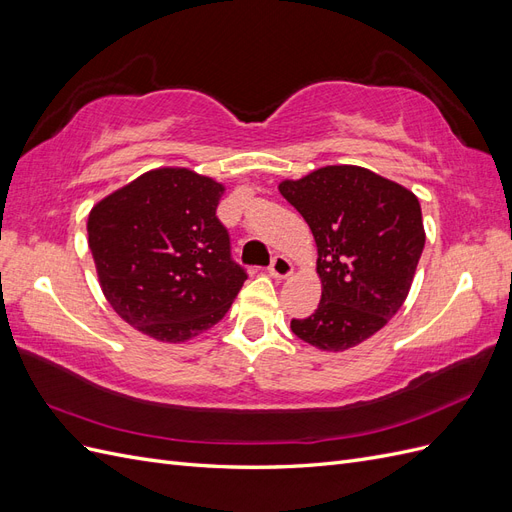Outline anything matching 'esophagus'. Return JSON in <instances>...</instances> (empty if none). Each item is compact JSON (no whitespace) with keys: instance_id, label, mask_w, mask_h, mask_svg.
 Returning <instances> with one entry per match:
<instances>
[{"instance_id":"1","label":"esophagus","mask_w":512,"mask_h":512,"mask_svg":"<svg viewBox=\"0 0 512 512\" xmlns=\"http://www.w3.org/2000/svg\"><path fill=\"white\" fill-rule=\"evenodd\" d=\"M292 271H294L292 262L284 256H275L273 262H271V267H269V275L273 277V280H286V277L292 275Z\"/></svg>"}]
</instances>
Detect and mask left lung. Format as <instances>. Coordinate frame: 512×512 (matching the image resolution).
I'll use <instances>...</instances> for the list:
<instances>
[{
    "label": "left lung",
    "mask_w": 512,
    "mask_h": 512,
    "mask_svg": "<svg viewBox=\"0 0 512 512\" xmlns=\"http://www.w3.org/2000/svg\"><path fill=\"white\" fill-rule=\"evenodd\" d=\"M280 194L312 230L322 297L290 329L322 352L376 335L404 305L425 247L421 203L391 179L352 164L280 181Z\"/></svg>",
    "instance_id": "8db88e82"
}]
</instances>
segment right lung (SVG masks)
I'll use <instances>...</instances> for the list:
<instances>
[{
  "mask_svg": "<svg viewBox=\"0 0 512 512\" xmlns=\"http://www.w3.org/2000/svg\"><path fill=\"white\" fill-rule=\"evenodd\" d=\"M226 185L160 166L89 211L87 243L106 301L162 344H185L218 324L245 282L230 260L218 205Z\"/></svg>",
  "mask_w": 512,
  "mask_h": 512,
  "instance_id": "obj_1",
  "label": "right lung"
}]
</instances>
